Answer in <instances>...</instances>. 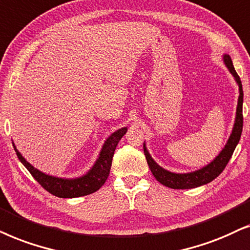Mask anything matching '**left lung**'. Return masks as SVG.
<instances>
[{"label":"left lung","instance_id":"obj_1","mask_svg":"<svg viewBox=\"0 0 250 250\" xmlns=\"http://www.w3.org/2000/svg\"><path fill=\"white\" fill-rule=\"evenodd\" d=\"M223 62L226 67H228L229 72L233 76L235 82L239 86V98H238V105H237V112H235V120L233 129H232L231 135L226 142L224 148L219 152V154L212 160L210 164H208L205 167H202L198 170L191 171V172H184V174H177V172L169 171L167 169L162 168L153 160V158L149 154L147 147H146L144 142V153L146 161L149 169H151L152 174L156 178V181L161 183L162 185L167 186L170 188L176 189H186V188H199V186L208 184L211 181L221 175V172L224 170V168L228 165V162L231 159L232 154H233L235 147H237L239 141H240L241 132H242V125H244V118H242V103H244V91H242V84L240 81V78L235 72L234 66L232 64L231 57L229 55H223Z\"/></svg>","mask_w":250,"mask_h":250}]
</instances>
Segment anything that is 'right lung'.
I'll use <instances>...</instances> for the list:
<instances>
[{
    "instance_id": "1",
    "label": "right lung",
    "mask_w": 250,
    "mask_h": 250,
    "mask_svg": "<svg viewBox=\"0 0 250 250\" xmlns=\"http://www.w3.org/2000/svg\"><path fill=\"white\" fill-rule=\"evenodd\" d=\"M127 131L128 127H123L108 136V138L103 144V147L94 166L89 169L88 172L76 178L56 177V176L46 175L44 172L40 171L21 155L13 142L12 145L21 164L25 166V168L31 172V175L40 183L43 188L58 198H79L91 194L104 185L109 175V170H111L112 159L116 146H118L120 139Z\"/></svg>"
}]
</instances>
